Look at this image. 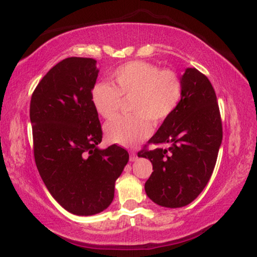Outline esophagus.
<instances>
[{"mask_svg":"<svg viewBox=\"0 0 257 257\" xmlns=\"http://www.w3.org/2000/svg\"><path fill=\"white\" fill-rule=\"evenodd\" d=\"M136 159H137V153L135 151H131V152H130V161H136Z\"/></svg>","mask_w":257,"mask_h":257,"instance_id":"34e87169","label":"esophagus"}]
</instances>
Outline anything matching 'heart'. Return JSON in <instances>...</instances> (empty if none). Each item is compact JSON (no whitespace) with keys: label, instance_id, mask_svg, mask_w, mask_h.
<instances>
[{"label":"heart","instance_id":"b5f03b06","mask_svg":"<svg viewBox=\"0 0 257 257\" xmlns=\"http://www.w3.org/2000/svg\"><path fill=\"white\" fill-rule=\"evenodd\" d=\"M111 77L114 86L97 83L92 87L91 101L94 110L110 119L118 112L121 97L132 96L130 111L133 113L105 124V137L112 144L131 147L143 142L152 132V124L157 126L166 121L181 101V80L172 70L133 61L115 69Z\"/></svg>","mask_w":257,"mask_h":257}]
</instances>
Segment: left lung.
<instances>
[{
	"label": "left lung",
	"instance_id": "obj_1",
	"mask_svg": "<svg viewBox=\"0 0 257 257\" xmlns=\"http://www.w3.org/2000/svg\"><path fill=\"white\" fill-rule=\"evenodd\" d=\"M182 97L177 111L163 122L149 144H168V149L142 150L153 172L145 192L167 208L187 206L208 184L222 143L216 94L207 77L195 68L181 76Z\"/></svg>",
	"mask_w": 257,
	"mask_h": 257
}]
</instances>
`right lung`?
Here are the masks:
<instances>
[{
    "label": "right lung",
    "instance_id": "add662e5",
    "mask_svg": "<svg viewBox=\"0 0 257 257\" xmlns=\"http://www.w3.org/2000/svg\"><path fill=\"white\" fill-rule=\"evenodd\" d=\"M92 58L69 57L50 69L30 101L37 170L68 212L94 215L111 205L115 180L128 161L118 145L100 150L103 138L91 91L98 72Z\"/></svg>",
    "mask_w": 257,
    "mask_h": 257
}]
</instances>
